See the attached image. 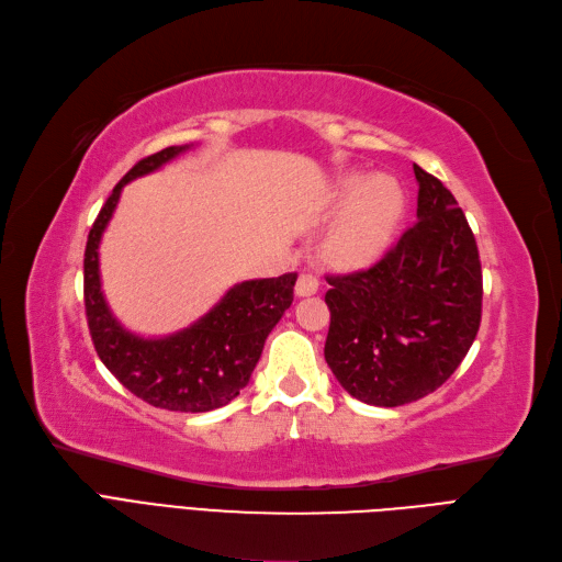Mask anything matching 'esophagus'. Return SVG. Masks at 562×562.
Listing matches in <instances>:
<instances>
[{
    "label": "esophagus",
    "instance_id": "obj_1",
    "mask_svg": "<svg viewBox=\"0 0 562 562\" xmlns=\"http://www.w3.org/2000/svg\"><path fill=\"white\" fill-rule=\"evenodd\" d=\"M318 288H321V279H318L316 274H312V272H302V274H300V279H297V283H295V293H297L300 297L316 295V293H318Z\"/></svg>",
    "mask_w": 562,
    "mask_h": 562
}]
</instances>
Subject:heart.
<instances>
[{"label":"heart","instance_id":"b5f03b06","mask_svg":"<svg viewBox=\"0 0 562 562\" xmlns=\"http://www.w3.org/2000/svg\"><path fill=\"white\" fill-rule=\"evenodd\" d=\"M337 200L346 204L327 232L325 250L339 265H367L383 254L404 211V192L391 177L348 173L337 186Z\"/></svg>","mask_w":562,"mask_h":562}]
</instances>
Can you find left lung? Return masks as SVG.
Here are the masks:
<instances>
[{"instance_id": "8db88e82", "label": "left lung", "mask_w": 562, "mask_h": 562, "mask_svg": "<svg viewBox=\"0 0 562 562\" xmlns=\"http://www.w3.org/2000/svg\"><path fill=\"white\" fill-rule=\"evenodd\" d=\"M416 223L376 265L327 277L325 360L341 389L374 406L435 393L481 325V262L449 188L414 165Z\"/></svg>"}]
</instances>
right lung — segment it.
Returning <instances> with one entry per match:
<instances>
[{
    "label": "right lung",
    "mask_w": 562,
    "mask_h": 562,
    "mask_svg": "<svg viewBox=\"0 0 562 562\" xmlns=\"http://www.w3.org/2000/svg\"><path fill=\"white\" fill-rule=\"evenodd\" d=\"M190 146H169L139 160L115 183L92 223L83 258L86 316L94 351L130 393L169 412L202 414L235 400L260 360L267 335L293 304L297 274L232 285L223 300L186 330L144 339L113 318L102 293L100 241L121 200L137 177L160 169Z\"/></svg>",
    "instance_id": "right-lung-1"
}]
</instances>
